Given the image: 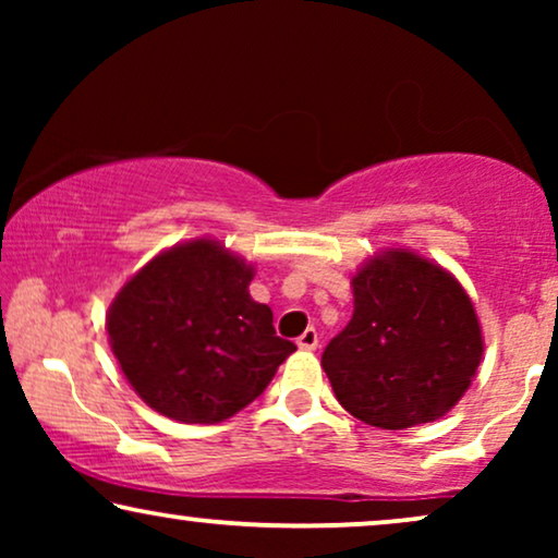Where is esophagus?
<instances>
[{"label": "esophagus", "instance_id": "obj_1", "mask_svg": "<svg viewBox=\"0 0 558 558\" xmlns=\"http://www.w3.org/2000/svg\"><path fill=\"white\" fill-rule=\"evenodd\" d=\"M317 342H319L317 330H315V327H310V330H304L300 338H296V348H300V350H317Z\"/></svg>", "mask_w": 558, "mask_h": 558}]
</instances>
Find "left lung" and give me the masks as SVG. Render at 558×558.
<instances>
[{
  "mask_svg": "<svg viewBox=\"0 0 558 558\" xmlns=\"http://www.w3.org/2000/svg\"><path fill=\"white\" fill-rule=\"evenodd\" d=\"M353 317L323 353L340 407L378 429L437 422L483 361L472 300L447 269L388 248L353 277Z\"/></svg>",
  "mask_w": 558,
  "mask_h": 558,
  "instance_id": "left-lung-1",
  "label": "left lung"
}]
</instances>
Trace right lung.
Wrapping results in <instances>:
<instances>
[{
    "instance_id": "right-lung-1",
    "label": "right lung",
    "mask_w": 558,
    "mask_h": 558,
    "mask_svg": "<svg viewBox=\"0 0 558 558\" xmlns=\"http://www.w3.org/2000/svg\"><path fill=\"white\" fill-rule=\"evenodd\" d=\"M254 266L195 239L157 254L113 296L106 330L140 399L185 424H218L264 393L296 345L251 300Z\"/></svg>"
}]
</instances>
